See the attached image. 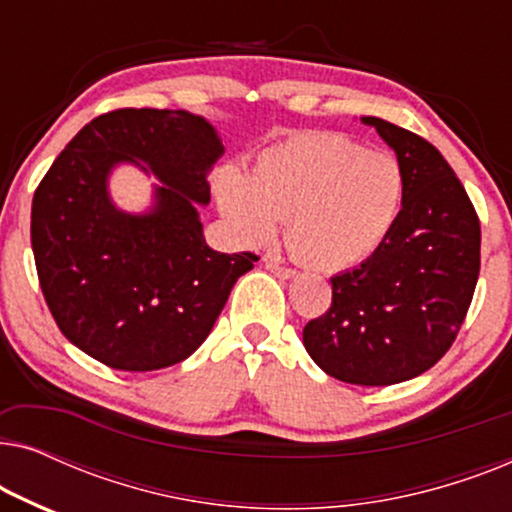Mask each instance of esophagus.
<instances>
[{
  "label": "esophagus",
  "instance_id": "esophagus-1",
  "mask_svg": "<svg viewBox=\"0 0 512 512\" xmlns=\"http://www.w3.org/2000/svg\"><path fill=\"white\" fill-rule=\"evenodd\" d=\"M265 270L272 272V275H275V277H282V279H289V277L296 275V270L286 268V265L279 263L277 258H270V256L265 258Z\"/></svg>",
  "mask_w": 512,
  "mask_h": 512
}]
</instances>
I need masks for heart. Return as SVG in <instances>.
I'll use <instances>...</instances> for the list:
<instances>
[{"label":"heart","mask_w":512,"mask_h":512,"mask_svg":"<svg viewBox=\"0 0 512 512\" xmlns=\"http://www.w3.org/2000/svg\"><path fill=\"white\" fill-rule=\"evenodd\" d=\"M221 212L242 242L258 244L286 219L289 249L324 270L375 254L403 202L401 165L338 132H310L265 151L247 177L221 167Z\"/></svg>","instance_id":"obj_1"}]
</instances>
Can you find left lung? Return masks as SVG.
<instances>
[{
    "mask_svg": "<svg viewBox=\"0 0 512 512\" xmlns=\"http://www.w3.org/2000/svg\"><path fill=\"white\" fill-rule=\"evenodd\" d=\"M396 151L403 209L359 268L331 277V307L303 328L314 363L335 380L387 387L443 359L480 275V219L436 146L382 118H363Z\"/></svg>",
    "mask_w": 512,
    "mask_h": 512,
    "instance_id": "1",
    "label": "left lung"
}]
</instances>
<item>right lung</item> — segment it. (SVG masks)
<instances>
[{
	"instance_id": "1",
	"label": "right lung",
	"mask_w": 512,
	"mask_h": 512,
	"mask_svg": "<svg viewBox=\"0 0 512 512\" xmlns=\"http://www.w3.org/2000/svg\"><path fill=\"white\" fill-rule=\"evenodd\" d=\"M223 146L205 118L172 109H114L65 146L32 198V251L62 335L116 370L184 361L212 331L230 289L258 261L209 249L195 202ZM144 159L164 181L146 217L118 213L106 174Z\"/></svg>"
}]
</instances>
